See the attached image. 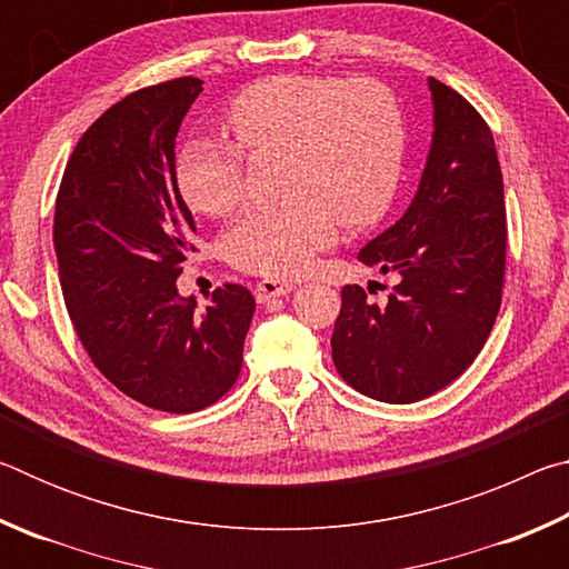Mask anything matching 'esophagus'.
Segmentation results:
<instances>
[{
	"instance_id": "esophagus-1",
	"label": "esophagus",
	"mask_w": 569,
	"mask_h": 569,
	"mask_svg": "<svg viewBox=\"0 0 569 569\" xmlns=\"http://www.w3.org/2000/svg\"><path fill=\"white\" fill-rule=\"evenodd\" d=\"M293 288H296V283L286 281V278H263V281L256 283V298L261 303H266V301H271V298L291 293Z\"/></svg>"
}]
</instances>
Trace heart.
Masks as SVG:
<instances>
[{
  "instance_id": "heart-1",
  "label": "heart",
  "mask_w": 569,
  "mask_h": 569,
  "mask_svg": "<svg viewBox=\"0 0 569 569\" xmlns=\"http://www.w3.org/2000/svg\"><path fill=\"white\" fill-rule=\"evenodd\" d=\"M238 146L190 134L176 156L186 203L228 216L243 196L248 156L283 148L278 203L250 206L228 226L223 253L240 271L291 276L333 243L336 223L371 226L397 190L403 156V114L377 80L273 74L248 84L226 108Z\"/></svg>"
}]
</instances>
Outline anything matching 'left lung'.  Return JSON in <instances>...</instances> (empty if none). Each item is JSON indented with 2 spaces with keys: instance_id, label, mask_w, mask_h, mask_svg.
<instances>
[{
  "instance_id": "left-lung-1",
  "label": "left lung",
  "mask_w": 569,
  "mask_h": 569,
  "mask_svg": "<svg viewBox=\"0 0 569 569\" xmlns=\"http://www.w3.org/2000/svg\"><path fill=\"white\" fill-rule=\"evenodd\" d=\"M429 90L435 138L417 196L359 250L363 266L399 283L381 303L343 286L331 336L341 379L387 403L427 399L459 379L502 306L507 213L492 130L445 82L429 77Z\"/></svg>"
}]
</instances>
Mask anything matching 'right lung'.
<instances>
[{"mask_svg": "<svg viewBox=\"0 0 569 569\" xmlns=\"http://www.w3.org/2000/svg\"><path fill=\"white\" fill-rule=\"evenodd\" d=\"M203 92L178 77L114 102L67 160L54 203V253L77 339L124 397L168 413L216 403L243 366L256 311L226 283L208 306L180 298L196 223L176 182V134Z\"/></svg>", "mask_w": 569, "mask_h": 569, "instance_id": "obj_1", "label": "right lung"}]
</instances>
